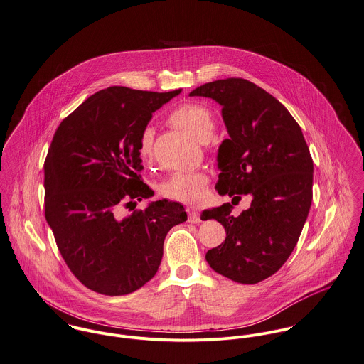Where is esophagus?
Returning <instances> with one entry per match:
<instances>
[{"label": "esophagus", "instance_id": "1", "mask_svg": "<svg viewBox=\"0 0 364 364\" xmlns=\"http://www.w3.org/2000/svg\"><path fill=\"white\" fill-rule=\"evenodd\" d=\"M188 222H191V223H200L201 222L198 211H196L194 208H188Z\"/></svg>", "mask_w": 364, "mask_h": 364}]
</instances>
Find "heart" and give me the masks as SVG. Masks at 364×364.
<instances>
[{
	"instance_id": "b5f03b06",
	"label": "heart",
	"mask_w": 364,
	"mask_h": 364,
	"mask_svg": "<svg viewBox=\"0 0 364 364\" xmlns=\"http://www.w3.org/2000/svg\"><path fill=\"white\" fill-rule=\"evenodd\" d=\"M168 121L176 128L190 134L200 142H207L214 132L215 121L211 111L198 104H183L171 111ZM151 149V131L146 129L141 139V154L149 157ZM208 176L204 171L174 173L159 184V194L181 204L197 205L205 197Z\"/></svg>"
}]
</instances>
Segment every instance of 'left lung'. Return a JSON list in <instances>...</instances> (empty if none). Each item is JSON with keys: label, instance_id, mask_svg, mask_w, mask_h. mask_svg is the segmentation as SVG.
I'll use <instances>...</instances> for the list:
<instances>
[{"label": "left lung", "instance_id": "1", "mask_svg": "<svg viewBox=\"0 0 364 364\" xmlns=\"http://www.w3.org/2000/svg\"><path fill=\"white\" fill-rule=\"evenodd\" d=\"M191 97L222 105L229 139L218 150L215 188L240 201L252 196L239 217L232 205L208 210L226 237L207 252L208 264L225 277L256 284L277 273L290 257L312 203L314 163L302 131L287 108L266 90L245 78H225L197 87Z\"/></svg>", "mask_w": 364, "mask_h": 364}]
</instances>
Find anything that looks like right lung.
<instances>
[{"label":"right lung","instance_id":"add662e5","mask_svg":"<svg viewBox=\"0 0 364 364\" xmlns=\"http://www.w3.org/2000/svg\"><path fill=\"white\" fill-rule=\"evenodd\" d=\"M181 90L114 85L87 98L58 127L45 160V217L75 279L104 295L141 289L157 273L167 232L187 214L142 180L141 139L151 114Z\"/></svg>","mask_w":364,"mask_h":364}]
</instances>
